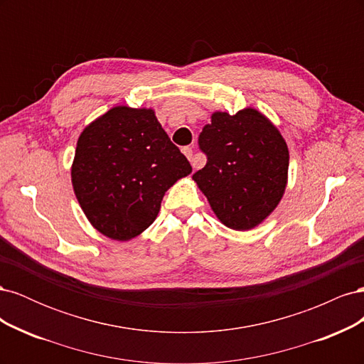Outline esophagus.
Segmentation results:
<instances>
[{"label": "esophagus", "mask_w": 364, "mask_h": 364, "mask_svg": "<svg viewBox=\"0 0 364 364\" xmlns=\"http://www.w3.org/2000/svg\"><path fill=\"white\" fill-rule=\"evenodd\" d=\"M182 153H183V155H185L186 158H188V159L191 161L193 167H196V164H194V161H193V149H191V147H183V149H182Z\"/></svg>", "instance_id": "1"}]
</instances>
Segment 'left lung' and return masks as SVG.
<instances>
[{"label":"left lung","mask_w":364,"mask_h":364,"mask_svg":"<svg viewBox=\"0 0 364 364\" xmlns=\"http://www.w3.org/2000/svg\"><path fill=\"white\" fill-rule=\"evenodd\" d=\"M206 165L193 181L225 226L249 230L278 206L287 186L289 147L257 109L214 112L199 136Z\"/></svg>","instance_id":"obj_1"}]
</instances>
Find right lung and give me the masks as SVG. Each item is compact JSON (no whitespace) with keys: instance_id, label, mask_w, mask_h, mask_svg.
<instances>
[{"instance_id":"1","label":"right lung","mask_w":364,"mask_h":364,"mask_svg":"<svg viewBox=\"0 0 364 364\" xmlns=\"http://www.w3.org/2000/svg\"><path fill=\"white\" fill-rule=\"evenodd\" d=\"M191 170L153 109L115 106L83 129L71 182L98 232L127 241L155 222L165 191Z\"/></svg>"}]
</instances>
